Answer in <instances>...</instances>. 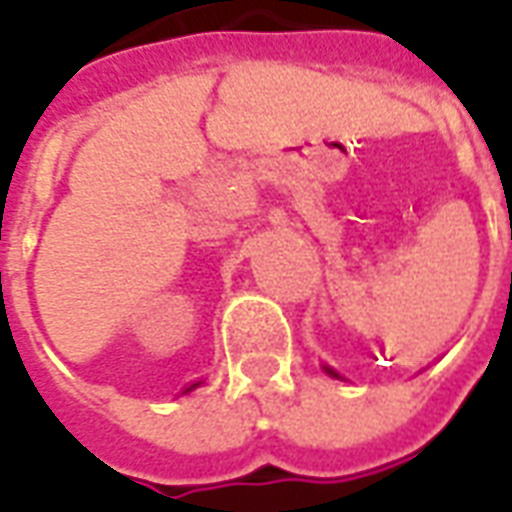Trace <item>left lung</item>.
<instances>
[{
  "mask_svg": "<svg viewBox=\"0 0 512 512\" xmlns=\"http://www.w3.org/2000/svg\"><path fill=\"white\" fill-rule=\"evenodd\" d=\"M325 372H328V375H333V378H339V375H336V372H333L331 366H325Z\"/></svg>",
  "mask_w": 512,
  "mask_h": 512,
  "instance_id": "left-lung-1",
  "label": "left lung"
}]
</instances>
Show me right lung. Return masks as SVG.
<instances>
[{
    "mask_svg": "<svg viewBox=\"0 0 512 512\" xmlns=\"http://www.w3.org/2000/svg\"><path fill=\"white\" fill-rule=\"evenodd\" d=\"M195 386H198V383H192V386H190V389H187V391H192V389H195Z\"/></svg>",
    "mask_w": 512,
    "mask_h": 512,
    "instance_id": "obj_1",
    "label": "right lung"
}]
</instances>
